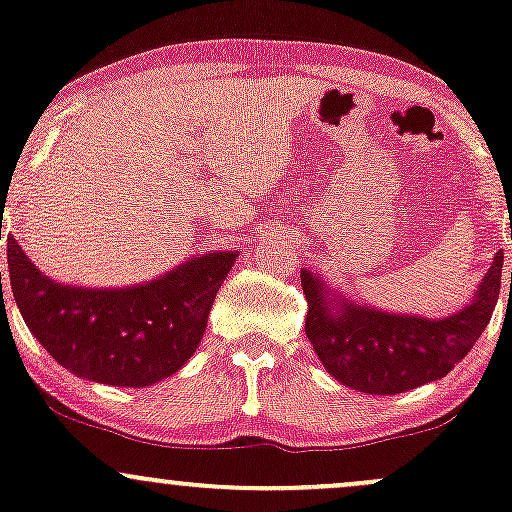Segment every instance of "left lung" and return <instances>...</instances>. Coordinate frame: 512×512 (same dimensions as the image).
<instances>
[{
  "label": "left lung",
  "mask_w": 512,
  "mask_h": 512,
  "mask_svg": "<svg viewBox=\"0 0 512 512\" xmlns=\"http://www.w3.org/2000/svg\"><path fill=\"white\" fill-rule=\"evenodd\" d=\"M501 271L503 251H498L469 302L455 314L433 319L350 300L302 268L309 304L304 331L321 365L343 387L377 396L409 392L442 380L474 348L496 309Z\"/></svg>",
  "instance_id": "left-lung-1"
}]
</instances>
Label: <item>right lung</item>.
Instances as JSON below:
<instances>
[{"label": "right lung", "mask_w": 512, "mask_h": 512, "mask_svg": "<svg viewBox=\"0 0 512 512\" xmlns=\"http://www.w3.org/2000/svg\"><path fill=\"white\" fill-rule=\"evenodd\" d=\"M237 256L208 251L149 283L74 287L43 275L7 237L11 292L40 346L72 375L113 387H149L193 358Z\"/></svg>", "instance_id": "1"}]
</instances>
